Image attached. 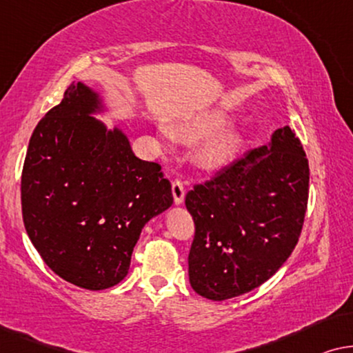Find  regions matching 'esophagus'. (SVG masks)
Returning a JSON list of instances; mask_svg holds the SVG:
<instances>
[{
    "label": "esophagus",
    "mask_w": 353,
    "mask_h": 353,
    "mask_svg": "<svg viewBox=\"0 0 353 353\" xmlns=\"http://www.w3.org/2000/svg\"><path fill=\"white\" fill-rule=\"evenodd\" d=\"M183 195H185V190H183V183L181 179H174L172 181V196H174L176 205H181L183 201Z\"/></svg>",
    "instance_id": "esophagus-1"
}]
</instances>
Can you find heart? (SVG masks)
<instances>
[{
	"mask_svg": "<svg viewBox=\"0 0 353 353\" xmlns=\"http://www.w3.org/2000/svg\"><path fill=\"white\" fill-rule=\"evenodd\" d=\"M228 123V117L222 112L203 113L193 118L182 128V134L187 139L200 141L208 137L196 153V163L205 170H217L228 165L236 155L240 136L235 131H221ZM170 134V131H166Z\"/></svg>",
	"mask_w": 353,
	"mask_h": 353,
	"instance_id": "b5f03b06",
	"label": "heart"
}]
</instances>
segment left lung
<instances>
[{"instance_id":"obj_1","label":"left lung","mask_w":353,"mask_h":353,"mask_svg":"<svg viewBox=\"0 0 353 353\" xmlns=\"http://www.w3.org/2000/svg\"><path fill=\"white\" fill-rule=\"evenodd\" d=\"M309 160L290 126L246 152L185 195L195 236L188 276L195 292L225 301L261 286L301 236L309 200Z\"/></svg>"}]
</instances>
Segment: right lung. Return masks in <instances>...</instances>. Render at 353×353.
Listing matches in <instances>:
<instances>
[{
  "instance_id": "1",
  "label": "right lung",
  "mask_w": 353,
  "mask_h": 353,
  "mask_svg": "<svg viewBox=\"0 0 353 353\" xmlns=\"http://www.w3.org/2000/svg\"><path fill=\"white\" fill-rule=\"evenodd\" d=\"M99 108L96 92L70 84L34 128L21 182L23 224L41 259L92 291L128 275L143 225L172 205L161 166L91 117Z\"/></svg>"
}]
</instances>
